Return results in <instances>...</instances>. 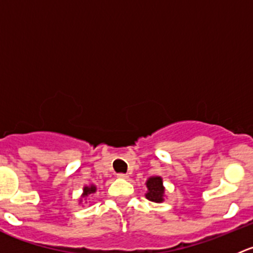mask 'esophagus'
<instances>
[{"label": "esophagus", "instance_id": "obj_1", "mask_svg": "<svg viewBox=\"0 0 253 253\" xmlns=\"http://www.w3.org/2000/svg\"><path fill=\"white\" fill-rule=\"evenodd\" d=\"M117 177H119V178H128V175H127V174H117Z\"/></svg>", "mask_w": 253, "mask_h": 253}]
</instances>
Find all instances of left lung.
Listing matches in <instances>:
<instances>
[{
    "mask_svg": "<svg viewBox=\"0 0 253 253\" xmlns=\"http://www.w3.org/2000/svg\"><path fill=\"white\" fill-rule=\"evenodd\" d=\"M147 185V193H145V198L152 202L162 203L165 197V188L163 186V178L160 176H152L145 182Z\"/></svg>",
    "mask_w": 253,
    "mask_h": 253,
    "instance_id": "1",
    "label": "left lung"
}]
</instances>
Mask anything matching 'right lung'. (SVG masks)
Returning <instances> with one entry per match:
<instances>
[{"mask_svg": "<svg viewBox=\"0 0 253 253\" xmlns=\"http://www.w3.org/2000/svg\"><path fill=\"white\" fill-rule=\"evenodd\" d=\"M96 191V187L94 185H90V186H84L83 188V195H82V197H88L89 195H91V193H95ZM82 202V201H81Z\"/></svg>", "mask_w": 253, "mask_h": 253, "instance_id": "obj_1", "label": "right lung"}]
</instances>
